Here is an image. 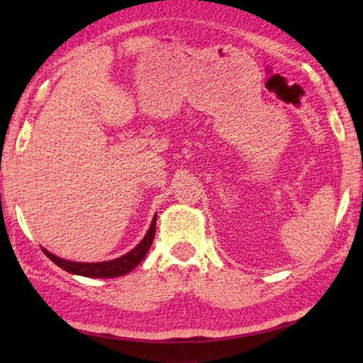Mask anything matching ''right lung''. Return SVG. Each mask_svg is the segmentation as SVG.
Wrapping results in <instances>:
<instances>
[{
  "label": "right lung",
  "mask_w": 363,
  "mask_h": 363,
  "mask_svg": "<svg viewBox=\"0 0 363 363\" xmlns=\"http://www.w3.org/2000/svg\"><path fill=\"white\" fill-rule=\"evenodd\" d=\"M154 235H156V216H154L150 230H147L146 236L143 238L138 246L127 252L125 255H122V257L108 260V262H72V260H65L57 257L55 254L48 252L43 247L41 249H43V252L57 267H61L62 270L69 273H74V275H82L88 278H114L125 275V273L132 272L136 265H140L141 260L146 257L147 251H150Z\"/></svg>",
  "instance_id": "obj_1"
}]
</instances>
